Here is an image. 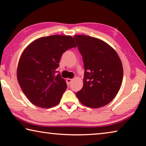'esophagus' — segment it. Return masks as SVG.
<instances>
[{"label": "esophagus", "instance_id": "1", "mask_svg": "<svg viewBox=\"0 0 146 146\" xmlns=\"http://www.w3.org/2000/svg\"><path fill=\"white\" fill-rule=\"evenodd\" d=\"M72 82V79H70V78H67L66 79V83L69 85L70 84H71Z\"/></svg>", "mask_w": 146, "mask_h": 146}]
</instances>
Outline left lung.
Wrapping results in <instances>:
<instances>
[{"label":"left lung","mask_w":146,"mask_h":146,"mask_svg":"<svg viewBox=\"0 0 146 146\" xmlns=\"http://www.w3.org/2000/svg\"><path fill=\"white\" fill-rule=\"evenodd\" d=\"M74 39L83 56L85 70L83 88L76 96L90 108L106 106L116 97L122 83L120 57L113 47L98 38L76 35Z\"/></svg>","instance_id":"obj_1"}]
</instances>
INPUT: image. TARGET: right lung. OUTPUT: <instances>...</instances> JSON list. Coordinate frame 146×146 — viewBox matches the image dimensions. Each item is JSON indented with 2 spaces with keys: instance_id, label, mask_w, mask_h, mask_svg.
Wrapping results in <instances>:
<instances>
[{
  "instance_id": "right-lung-1",
  "label": "right lung",
  "mask_w": 146,
  "mask_h": 146,
  "mask_svg": "<svg viewBox=\"0 0 146 146\" xmlns=\"http://www.w3.org/2000/svg\"><path fill=\"white\" fill-rule=\"evenodd\" d=\"M76 45L70 35H54L33 40L19 59L17 77L29 101L41 108H51L60 102L67 85L57 74L61 57Z\"/></svg>"
}]
</instances>
